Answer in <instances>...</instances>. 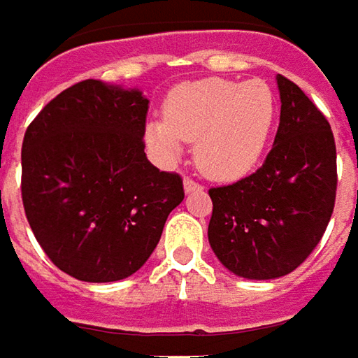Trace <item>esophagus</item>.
<instances>
[{"label":"esophagus","instance_id":"1","mask_svg":"<svg viewBox=\"0 0 358 358\" xmlns=\"http://www.w3.org/2000/svg\"><path fill=\"white\" fill-rule=\"evenodd\" d=\"M183 189H185V193L189 195V193H195V191H203V185H199V183H196V181H193V179L185 177Z\"/></svg>","mask_w":358,"mask_h":358}]
</instances>
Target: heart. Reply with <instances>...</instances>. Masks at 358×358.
Returning <instances> with one entry per match:
<instances>
[{"mask_svg": "<svg viewBox=\"0 0 358 358\" xmlns=\"http://www.w3.org/2000/svg\"><path fill=\"white\" fill-rule=\"evenodd\" d=\"M275 117V92L260 78H203L175 86L163 102V120H150L143 138L165 162L181 155L185 141H195L199 169L217 181H234L262 159Z\"/></svg>", "mask_w": 358, "mask_h": 358, "instance_id": "obj_1", "label": "heart"}]
</instances>
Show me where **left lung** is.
<instances>
[{"mask_svg":"<svg viewBox=\"0 0 358 358\" xmlns=\"http://www.w3.org/2000/svg\"><path fill=\"white\" fill-rule=\"evenodd\" d=\"M282 100L274 148L256 173L208 191V244L224 268L246 280L294 272L329 224L337 151L329 122L303 90L278 74Z\"/></svg>","mask_w":358,"mask_h":358,"instance_id":"1","label":"left lung"}]
</instances>
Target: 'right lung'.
<instances>
[{
  "label": "right lung",
  "mask_w": 358,
  "mask_h": 358,
  "mask_svg": "<svg viewBox=\"0 0 358 358\" xmlns=\"http://www.w3.org/2000/svg\"><path fill=\"white\" fill-rule=\"evenodd\" d=\"M148 108L138 88L90 78L52 98L25 131L29 224L50 262L80 282L136 274L183 201V179L145 157Z\"/></svg>",
  "instance_id": "add662e5"
}]
</instances>
